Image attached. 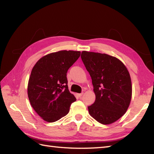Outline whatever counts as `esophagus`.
<instances>
[{"label":"esophagus","mask_w":154,"mask_h":154,"mask_svg":"<svg viewBox=\"0 0 154 154\" xmlns=\"http://www.w3.org/2000/svg\"><path fill=\"white\" fill-rule=\"evenodd\" d=\"M83 94V93H78V94H77V96L79 97H82Z\"/></svg>","instance_id":"1"}]
</instances>
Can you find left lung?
Segmentation results:
<instances>
[{"label": "left lung", "instance_id": "8db88e82", "mask_svg": "<svg viewBox=\"0 0 154 154\" xmlns=\"http://www.w3.org/2000/svg\"><path fill=\"white\" fill-rule=\"evenodd\" d=\"M92 79L95 101L88 106L90 115L110 124L126 113L132 98L131 79L127 68L115 57L83 51L81 55Z\"/></svg>", "mask_w": 154, "mask_h": 154}]
</instances>
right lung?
<instances>
[{"mask_svg":"<svg viewBox=\"0 0 154 154\" xmlns=\"http://www.w3.org/2000/svg\"><path fill=\"white\" fill-rule=\"evenodd\" d=\"M80 51H60L40 59L32 69L28 96L32 108L42 119L54 122L65 116L76 98L68 89L67 73Z\"/></svg>","mask_w":154,"mask_h":154,"instance_id":"add662e5","label":"right lung"}]
</instances>
